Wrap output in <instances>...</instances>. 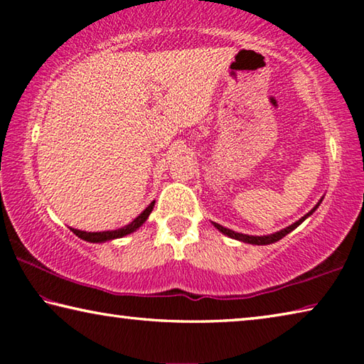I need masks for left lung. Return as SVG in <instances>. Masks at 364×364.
Listing matches in <instances>:
<instances>
[{
    "label": "left lung",
    "instance_id": "left-lung-1",
    "mask_svg": "<svg viewBox=\"0 0 364 364\" xmlns=\"http://www.w3.org/2000/svg\"><path fill=\"white\" fill-rule=\"evenodd\" d=\"M323 199H324V197H321L318 204H316L315 207H313L311 210L308 212L306 215H304V217H301L300 220L295 221V223L286 226L284 230H279V231H276V232H273V234H267V236H250V234L236 232V231H232V230H228V228L221 226V225H218V223H215V221H212V225H213L215 228H217V230H218L220 232H223L225 236L231 237V239H236V241H241V242H245V244H252V245H269V244H273V242H278L279 239L287 236V234L291 232V231H294L295 228H297L300 223H304V221H305L308 217H310V215H313V212H315L316 208L319 207V204H321Z\"/></svg>",
    "mask_w": 364,
    "mask_h": 364
}]
</instances>
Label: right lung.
<instances>
[{"label":"right lung","instance_id":"right-lung-1","mask_svg":"<svg viewBox=\"0 0 364 364\" xmlns=\"http://www.w3.org/2000/svg\"><path fill=\"white\" fill-rule=\"evenodd\" d=\"M154 204L156 200H152L149 205H147L143 212H141L136 218H134L132 223H128L125 226L119 228V230H110V231H100V232H90V231H82V230H75V228H70V231L78 236L80 239H83L86 242H93V244H101V242H107V241H114V239H120L125 237L128 234L134 232L143 226L144 221L149 218V215L154 208Z\"/></svg>","mask_w":364,"mask_h":364}]
</instances>
